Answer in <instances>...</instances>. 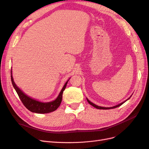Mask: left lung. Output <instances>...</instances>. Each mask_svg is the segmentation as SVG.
<instances>
[{"label":"left lung","instance_id":"left-lung-1","mask_svg":"<svg viewBox=\"0 0 149 149\" xmlns=\"http://www.w3.org/2000/svg\"><path fill=\"white\" fill-rule=\"evenodd\" d=\"M132 96H130V98ZM130 98H129L128 99H127L126 101H123V102H122L121 103H120V104H117V105H116V106H113V107H101V106H97V105H96V104H93V103H92V102H91V101L88 99V98H86L87 99V101H88V103L91 104V105H92V106H93L94 107H95V108H97V109H114V108H116V107H119V106H121L123 103H124L125 102H126V101H127L129 99H130Z\"/></svg>","mask_w":149,"mask_h":149}]
</instances>
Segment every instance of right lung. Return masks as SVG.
<instances>
[{
    "label": "right lung",
    "instance_id": "obj_1",
    "mask_svg": "<svg viewBox=\"0 0 149 149\" xmlns=\"http://www.w3.org/2000/svg\"><path fill=\"white\" fill-rule=\"evenodd\" d=\"M11 82H12L13 87L15 89V91H16V92L17 93L19 98L20 99L23 105H24L29 111L34 112V113H48L56 110V109L60 106L61 103L63 93V91L66 88V84L68 81V80L67 82L65 84L63 88H62L56 100L54 101H51V102L43 103V102H40V101L35 100L33 98H30L29 97L27 96L25 93H23V92H22L17 86L16 84H15L13 78L12 76L11 70Z\"/></svg>",
    "mask_w": 149,
    "mask_h": 149
}]
</instances>
